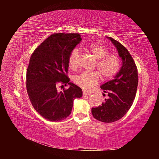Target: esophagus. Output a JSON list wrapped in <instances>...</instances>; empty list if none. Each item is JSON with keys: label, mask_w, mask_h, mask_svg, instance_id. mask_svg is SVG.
<instances>
[{"label": "esophagus", "mask_w": 159, "mask_h": 159, "mask_svg": "<svg viewBox=\"0 0 159 159\" xmlns=\"http://www.w3.org/2000/svg\"><path fill=\"white\" fill-rule=\"evenodd\" d=\"M83 94L84 95H90L91 93L87 92V91H83Z\"/></svg>", "instance_id": "34e87169"}]
</instances>
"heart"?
<instances>
[{
	"instance_id": "heart-1",
	"label": "heart",
	"mask_w": 159,
	"mask_h": 159,
	"mask_svg": "<svg viewBox=\"0 0 159 159\" xmlns=\"http://www.w3.org/2000/svg\"><path fill=\"white\" fill-rule=\"evenodd\" d=\"M88 50L98 60L96 67L100 72L83 71L74 78V82L85 90H89L94 85H97L102 78L107 80L113 78L121 68V60L119 56L113 54H108V50L105 46L95 43L88 47ZM80 51L74 48L70 53L68 57V64L71 68H75L78 66Z\"/></svg>"
}]
</instances>
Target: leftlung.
Segmentation results:
<instances>
[{"label":"left lung","instance_id":"left-lung-1","mask_svg":"<svg viewBox=\"0 0 159 159\" xmlns=\"http://www.w3.org/2000/svg\"><path fill=\"white\" fill-rule=\"evenodd\" d=\"M109 38L116 47L122 66L113 80L101 86L109 98L101 106L91 109L93 117L104 123L116 121L127 113L135 98L138 85V71L133 57L121 43Z\"/></svg>","mask_w":159,"mask_h":159}]
</instances>
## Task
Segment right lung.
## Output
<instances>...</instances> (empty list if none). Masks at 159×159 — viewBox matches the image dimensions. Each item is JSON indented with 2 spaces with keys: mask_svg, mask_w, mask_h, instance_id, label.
<instances>
[{
  "mask_svg": "<svg viewBox=\"0 0 159 159\" xmlns=\"http://www.w3.org/2000/svg\"><path fill=\"white\" fill-rule=\"evenodd\" d=\"M77 33H55L38 46L32 54L26 71V89L33 107L44 119L62 121L71 112L74 100L82 90L69 82L68 57L81 41ZM60 83L70 85L59 93Z\"/></svg>",
  "mask_w": 159,
  "mask_h": 159,
  "instance_id": "obj_1",
  "label": "right lung"
}]
</instances>
